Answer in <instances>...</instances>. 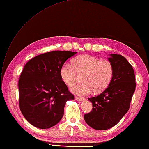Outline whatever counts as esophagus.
<instances>
[{
    "instance_id": "1",
    "label": "esophagus",
    "mask_w": 149,
    "mask_h": 149,
    "mask_svg": "<svg viewBox=\"0 0 149 149\" xmlns=\"http://www.w3.org/2000/svg\"><path fill=\"white\" fill-rule=\"evenodd\" d=\"M76 100L79 101H84L85 100V98L84 97H78V96H76L75 97Z\"/></svg>"
}]
</instances>
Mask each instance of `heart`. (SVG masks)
Masks as SVG:
<instances>
[{
    "label": "heart",
    "instance_id": "b5f03b06",
    "mask_svg": "<svg viewBox=\"0 0 149 149\" xmlns=\"http://www.w3.org/2000/svg\"><path fill=\"white\" fill-rule=\"evenodd\" d=\"M83 74V83L72 86L71 91L78 95H87L93 91L99 93L110 84L113 75V66L107 59L100 60L91 55H81L74 59L72 64H64L60 71L62 80L69 86L74 84L79 75Z\"/></svg>",
    "mask_w": 149,
    "mask_h": 149
}]
</instances>
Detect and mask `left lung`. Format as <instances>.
<instances>
[{"mask_svg":"<svg viewBox=\"0 0 149 149\" xmlns=\"http://www.w3.org/2000/svg\"><path fill=\"white\" fill-rule=\"evenodd\" d=\"M108 58L113 66V75L108 87L88 100L92 103L90 113L84 115L89 126L106 130L115 126L130 107L136 82L133 68L121 55L111 54Z\"/></svg>","mask_w":149,"mask_h":149,"instance_id":"8db88e82","label":"left lung"}]
</instances>
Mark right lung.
I'll return each instance as SVG.
<instances>
[{
  "label": "right lung",
  "mask_w": 149,
  "mask_h": 149,
  "mask_svg": "<svg viewBox=\"0 0 149 149\" xmlns=\"http://www.w3.org/2000/svg\"><path fill=\"white\" fill-rule=\"evenodd\" d=\"M77 52L52 51L31 58L18 80L19 107L30 124L40 129L57 124L67 101L74 100L62 80V65Z\"/></svg>",
  "instance_id": "1"
}]
</instances>
